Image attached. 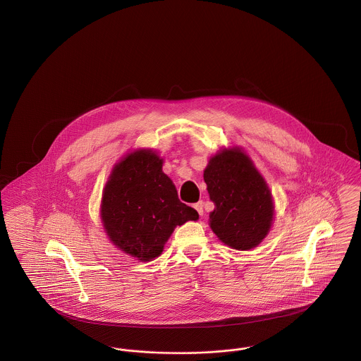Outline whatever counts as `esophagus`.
<instances>
[{"label": "esophagus", "instance_id": "obj_1", "mask_svg": "<svg viewBox=\"0 0 361 361\" xmlns=\"http://www.w3.org/2000/svg\"><path fill=\"white\" fill-rule=\"evenodd\" d=\"M194 207L197 209V212L200 213V216H202V214H203V203H202V202H198V203H195V204H194Z\"/></svg>", "mask_w": 361, "mask_h": 361}]
</instances>
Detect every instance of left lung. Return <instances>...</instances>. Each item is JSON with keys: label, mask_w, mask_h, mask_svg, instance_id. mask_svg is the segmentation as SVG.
I'll return each mask as SVG.
<instances>
[{"label": "left lung", "mask_w": 361, "mask_h": 361, "mask_svg": "<svg viewBox=\"0 0 361 361\" xmlns=\"http://www.w3.org/2000/svg\"><path fill=\"white\" fill-rule=\"evenodd\" d=\"M214 203L209 221L226 245L247 250L267 235L274 206L270 190L250 159L240 151H223L213 157L203 173Z\"/></svg>", "instance_id": "8db88e82"}]
</instances>
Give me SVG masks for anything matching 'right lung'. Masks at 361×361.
<instances>
[{"instance_id":"obj_1","label":"right lung","mask_w":361,"mask_h":361,"mask_svg":"<svg viewBox=\"0 0 361 361\" xmlns=\"http://www.w3.org/2000/svg\"><path fill=\"white\" fill-rule=\"evenodd\" d=\"M163 161L152 151H137L119 161L105 185L102 223L123 252L148 262L158 257L176 226L198 220V212L178 200Z\"/></svg>"}]
</instances>
